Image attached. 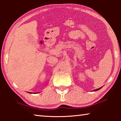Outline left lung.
Wrapping results in <instances>:
<instances>
[{
    "label": "left lung",
    "instance_id": "left-lung-1",
    "mask_svg": "<svg viewBox=\"0 0 121 121\" xmlns=\"http://www.w3.org/2000/svg\"><path fill=\"white\" fill-rule=\"evenodd\" d=\"M102 87H102H101L99 88V89H96V90H93V91H98V90H99L100 89H101Z\"/></svg>",
    "mask_w": 121,
    "mask_h": 121
}]
</instances>
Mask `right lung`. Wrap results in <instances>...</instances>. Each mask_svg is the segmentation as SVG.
<instances>
[{"instance_id": "1", "label": "right lung", "mask_w": 121, "mask_h": 121, "mask_svg": "<svg viewBox=\"0 0 121 121\" xmlns=\"http://www.w3.org/2000/svg\"><path fill=\"white\" fill-rule=\"evenodd\" d=\"M28 93H34V94H36V93H39V92H37V93H33V92H28Z\"/></svg>"}]
</instances>
